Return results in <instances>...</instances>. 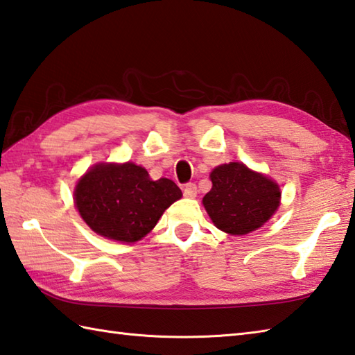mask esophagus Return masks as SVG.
<instances>
[{"mask_svg": "<svg viewBox=\"0 0 355 355\" xmlns=\"http://www.w3.org/2000/svg\"><path fill=\"white\" fill-rule=\"evenodd\" d=\"M196 194H198L196 184H193V182L185 184V187H184V196L185 198H196Z\"/></svg>", "mask_w": 355, "mask_h": 355, "instance_id": "obj_1", "label": "esophagus"}]
</instances>
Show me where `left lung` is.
<instances>
[{
    "label": "left lung",
    "mask_w": 355,
    "mask_h": 355,
    "mask_svg": "<svg viewBox=\"0 0 355 355\" xmlns=\"http://www.w3.org/2000/svg\"><path fill=\"white\" fill-rule=\"evenodd\" d=\"M209 178L213 187L202 202L214 225L228 234L251 233L262 227L279 207L277 184L243 164H223Z\"/></svg>",
    "instance_id": "obj_1"
}]
</instances>
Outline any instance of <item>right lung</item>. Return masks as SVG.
I'll list each match as a JSON object with an SVG mask.
<instances>
[{"mask_svg":"<svg viewBox=\"0 0 355 355\" xmlns=\"http://www.w3.org/2000/svg\"><path fill=\"white\" fill-rule=\"evenodd\" d=\"M180 196L173 180H151L146 168L132 162L98 164L75 188V204L87 225L119 242L141 241Z\"/></svg>","mask_w":355,"mask_h":355,"instance_id":"right-lung-1","label":"right lung"}]
</instances>
